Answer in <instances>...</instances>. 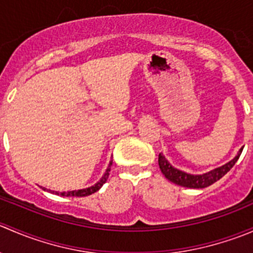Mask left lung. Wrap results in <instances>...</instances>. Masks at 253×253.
Wrapping results in <instances>:
<instances>
[{
	"label": "left lung",
	"mask_w": 253,
	"mask_h": 253,
	"mask_svg": "<svg viewBox=\"0 0 253 253\" xmlns=\"http://www.w3.org/2000/svg\"><path fill=\"white\" fill-rule=\"evenodd\" d=\"M242 149H244V148H241V149L239 150L236 157L234 158L233 160H230L228 164L223 165V167L218 168V169L211 170V171L203 175H190L181 171V170L175 169V168L165 159V157L162 153L159 154V167L163 174L165 175V177L169 181H171V182L176 183V185H180L182 186V187L188 188H205L213 185L214 182L220 180L226 172L230 171L231 168H233L234 165H235V163L239 160L240 155H241L242 153Z\"/></svg>",
	"instance_id": "obj_1"
}]
</instances>
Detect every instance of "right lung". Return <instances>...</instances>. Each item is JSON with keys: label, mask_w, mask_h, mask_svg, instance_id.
<instances>
[{"label": "right lung", "mask_w": 253, "mask_h": 253, "mask_svg": "<svg viewBox=\"0 0 253 253\" xmlns=\"http://www.w3.org/2000/svg\"><path fill=\"white\" fill-rule=\"evenodd\" d=\"M111 165H112V162H110V165H109L108 170H106L105 175L103 176V178H101L100 181H99L96 185L91 186V187H88V188H84V190H78V191H70V192H55L56 195H60V196H63V197H68V196H73V197H85V196H89L91 195V193L96 192V191H99V188L101 187V186L104 185V183L106 182V180H108L109 177V171H110L111 169ZM44 190H46V188H44ZM47 191V190H46ZM53 192V191H52Z\"/></svg>", "instance_id": "obj_1"}]
</instances>
